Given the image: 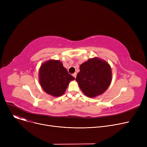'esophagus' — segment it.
Returning <instances> with one entry per match:
<instances>
[{
  "label": "esophagus",
  "mask_w": 147,
  "mask_h": 147,
  "mask_svg": "<svg viewBox=\"0 0 147 147\" xmlns=\"http://www.w3.org/2000/svg\"><path fill=\"white\" fill-rule=\"evenodd\" d=\"M73 76H74V78H76V76H77V73H74V74H73Z\"/></svg>",
  "instance_id": "esophagus-1"
}]
</instances>
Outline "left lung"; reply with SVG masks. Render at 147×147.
<instances>
[{
    "label": "left lung",
    "instance_id": "1",
    "mask_svg": "<svg viewBox=\"0 0 147 147\" xmlns=\"http://www.w3.org/2000/svg\"><path fill=\"white\" fill-rule=\"evenodd\" d=\"M111 80V67L98 58H90L82 64L76 79L84 94L90 98L102 94L109 87Z\"/></svg>",
    "mask_w": 147,
    "mask_h": 147
}]
</instances>
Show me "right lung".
Segmentation results:
<instances>
[{"label":"right lung","mask_w":147,"mask_h":147,"mask_svg":"<svg viewBox=\"0 0 147 147\" xmlns=\"http://www.w3.org/2000/svg\"><path fill=\"white\" fill-rule=\"evenodd\" d=\"M39 82L43 90L53 96H60L65 92L69 83L74 80L69 74L62 62L51 59L45 62L39 71Z\"/></svg>","instance_id":"right-lung-1"}]
</instances>
